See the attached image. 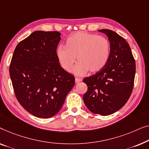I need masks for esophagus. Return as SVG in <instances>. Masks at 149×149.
<instances>
[{"label":"esophagus","instance_id":"34e87169","mask_svg":"<svg viewBox=\"0 0 149 149\" xmlns=\"http://www.w3.org/2000/svg\"><path fill=\"white\" fill-rule=\"evenodd\" d=\"M81 80H82V79H81V78H78V77H75V83H79V81H81Z\"/></svg>","mask_w":149,"mask_h":149}]
</instances>
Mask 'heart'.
I'll return each instance as SVG.
<instances>
[{
  "label": "heart",
  "mask_w": 149,
  "mask_h": 149,
  "mask_svg": "<svg viewBox=\"0 0 149 149\" xmlns=\"http://www.w3.org/2000/svg\"><path fill=\"white\" fill-rule=\"evenodd\" d=\"M110 52V42L106 38L78 32L67 38L65 47L57 48L56 55L61 66L68 72L72 71L77 56L78 63L73 73L82 75L88 71L91 73L100 72L107 63Z\"/></svg>",
  "instance_id": "obj_1"
}]
</instances>
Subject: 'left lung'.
<instances>
[{
  "label": "left lung",
  "mask_w": 149,
  "mask_h": 149,
  "mask_svg": "<svg viewBox=\"0 0 149 149\" xmlns=\"http://www.w3.org/2000/svg\"><path fill=\"white\" fill-rule=\"evenodd\" d=\"M98 31L105 33L110 42L109 58L100 72L83 79L88 86L83 99L91 112L105 116L117 111L128 100L134 87L136 63L123 38L112 30Z\"/></svg>",
  "instance_id": "obj_1"
}]
</instances>
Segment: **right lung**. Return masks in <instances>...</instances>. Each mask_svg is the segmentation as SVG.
Masks as SVG:
<instances>
[{"mask_svg": "<svg viewBox=\"0 0 149 149\" xmlns=\"http://www.w3.org/2000/svg\"><path fill=\"white\" fill-rule=\"evenodd\" d=\"M61 39L58 32H33L17 45L10 64L17 99L27 111L40 118L57 113L75 84L74 75L56 58Z\"/></svg>", "mask_w": 149, "mask_h": 149, "instance_id": "add662e5", "label": "right lung"}]
</instances>
